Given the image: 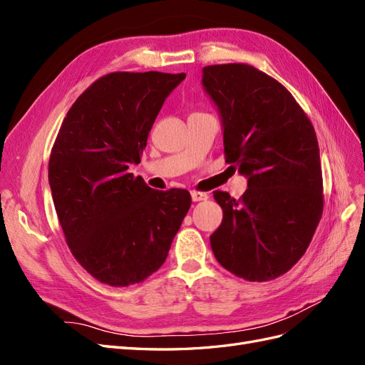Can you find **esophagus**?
I'll use <instances>...</instances> for the list:
<instances>
[{
  "label": "esophagus",
  "mask_w": 365,
  "mask_h": 365,
  "mask_svg": "<svg viewBox=\"0 0 365 365\" xmlns=\"http://www.w3.org/2000/svg\"><path fill=\"white\" fill-rule=\"evenodd\" d=\"M192 200H193V202L207 201V200H208V195L204 193V192H196V190H193V192H192Z\"/></svg>",
  "instance_id": "1"
}]
</instances>
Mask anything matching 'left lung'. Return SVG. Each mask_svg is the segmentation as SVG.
<instances>
[{
  "label": "left lung",
  "mask_w": 365,
  "mask_h": 365,
  "mask_svg": "<svg viewBox=\"0 0 365 365\" xmlns=\"http://www.w3.org/2000/svg\"><path fill=\"white\" fill-rule=\"evenodd\" d=\"M202 85L222 118L225 163L248 178L239 200L213 192L224 217L210 245L240 279H277L302 259L323 215L315 129L292 94L252 65H208Z\"/></svg>",
  "instance_id": "1"
}]
</instances>
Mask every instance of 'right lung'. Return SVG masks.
<instances>
[{
    "mask_svg": "<svg viewBox=\"0 0 365 365\" xmlns=\"http://www.w3.org/2000/svg\"><path fill=\"white\" fill-rule=\"evenodd\" d=\"M185 74L115 71L77 97L54 140L48 181L65 240L81 267L109 286L160 269L192 205L182 189L153 190L129 172L160 109Z\"/></svg>",
    "mask_w": 365,
    "mask_h": 365,
    "instance_id": "right-lung-1",
    "label": "right lung"
}]
</instances>
